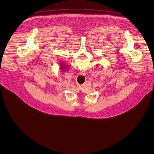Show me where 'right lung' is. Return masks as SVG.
Masks as SVG:
<instances>
[{"instance_id":"add662e5","label":"right lung","mask_w":154,"mask_h":154,"mask_svg":"<svg viewBox=\"0 0 154 154\" xmlns=\"http://www.w3.org/2000/svg\"><path fill=\"white\" fill-rule=\"evenodd\" d=\"M59 64H60V66H59L60 69H61V70H62V71H64V70H66V69H67V66H66V65H64L62 62H60Z\"/></svg>"}]
</instances>
